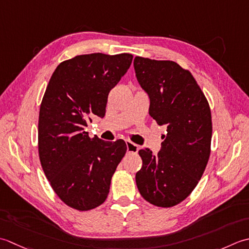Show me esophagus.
Here are the masks:
<instances>
[{
    "instance_id": "34e87169",
    "label": "esophagus",
    "mask_w": 249,
    "mask_h": 249,
    "mask_svg": "<svg viewBox=\"0 0 249 249\" xmlns=\"http://www.w3.org/2000/svg\"><path fill=\"white\" fill-rule=\"evenodd\" d=\"M125 144H126V150H128V153L136 154L140 149V146L132 143L131 141H125Z\"/></svg>"
}]
</instances>
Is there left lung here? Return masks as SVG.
Instances as JSON below:
<instances>
[{
  "instance_id": "8db88e82",
  "label": "left lung",
  "mask_w": 249,
  "mask_h": 249,
  "mask_svg": "<svg viewBox=\"0 0 249 249\" xmlns=\"http://www.w3.org/2000/svg\"><path fill=\"white\" fill-rule=\"evenodd\" d=\"M138 82L149 95V115L166 126L158 155L148 148L135 180L150 204L172 207L184 201L204 173L211 154L210 105L189 71L174 61L135 57Z\"/></svg>"
}]
</instances>
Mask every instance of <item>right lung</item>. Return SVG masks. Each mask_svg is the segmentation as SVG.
Masks as SVG:
<instances>
[{
    "instance_id": "add662e5",
    "label": "right lung",
    "mask_w": 249,
    "mask_h": 249,
    "mask_svg": "<svg viewBox=\"0 0 249 249\" xmlns=\"http://www.w3.org/2000/svg\"><path fill=\"white\" fill-rule=\"evenodd\" d=\"M132 59L131 53L76 55L58 65L45 91L38 117L40 164L53 191L72 209L102 204L125 155L124 141L90 139L85 130L94 115L104 117L109 91Z\"/></svg>"
}]
</instances>
